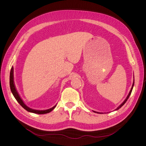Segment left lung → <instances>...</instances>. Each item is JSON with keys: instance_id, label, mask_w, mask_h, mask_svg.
<instances>
[{"instance_id": "left-lung-1", "label": "left lung", "mask_w": 146, "mask_h": 146, "mask_svg": "<svg viewBox=\"0 0 146 146\" xmlns=\"http://www.w3.org/2000/svg\"><path fill=\"white\" fill-rule=\"evenodd\" d=\"M134 83H135V79H133V85H132V86H131V90H130V92H129V94H128V96H127V98H126V99L124 100V101L119 106V107L116 108V109H115L114 110H119V108H121L122 106L125 104V103L126 102H127V100H128V99L129 98V97H130V94H131V91H132V90H133V86H134ZM94 113H99V114H102V113H100V112H97V111H93Z\"/></svg>"}]
</instances>
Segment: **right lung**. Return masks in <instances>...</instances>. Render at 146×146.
Masks as SVG:
<instances>
[{"mask_svg":"<svg viewBox=\"0 0 146 146\" xmlns=\"http://www.w3.org/2000/svg\"><path fill=\"white\" fill-rule=\"evenodd\" d=\"M10 89L11 91L12 94L13 95V96L15 97V98L16 99V100L17 101L22 107H23L25 110H27V111L30 112V113H36V114H46V113H50V111H52L53 110H54L55 107L56 105H55L54 107L47 109V110H35V109H32L29 107H27V105L25 104V103L24 102V101L23 100V99H21L20 95L19 94L18 92H17L15 85V82H14V69H13V67L12 66V68L10 70Z\"/></svg>","mask_w":146,"mask_h":146,"instance_id":"obj_1","label":"right lung"}]
</instances>
